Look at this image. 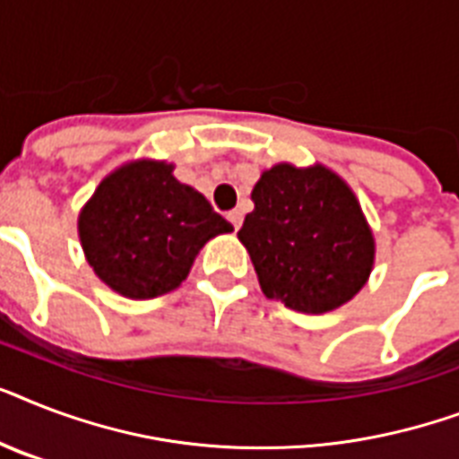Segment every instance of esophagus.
<instances>
[{"label": "esophagus", "mask_w": 459, "mask_h": 459, "mask_svg": "<svg viewBox=\"0 0 459 459\" xmlns=\"http://www.w3.org/2000/svg\"><path fill=\"white\" fill-rule=\"evenodd\" d=\"M229 221L233 223V229H240V223H243V212L240 209H233V212H229Z\"/></svg>", "instance_id": "esophagus-1"}]
</instances>
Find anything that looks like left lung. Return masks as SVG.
I'll return each mask as SVG.
<instances>
[{"label":"left lung","instance_id":"left-lung-1","mask_svg":"<svg viewBox=\"0 0 459 459\" xmlns=\"http://www.w3.org/2000/svg\"><path fill=\"white\" fill-rule=\"evenodd\" d=\"M238 230L262 293L302 314L350 302L369 281L377 240L352 187L328 166L262 171Z\"/></svg>","mask_w":459,"mask_h":459}]
</instances>
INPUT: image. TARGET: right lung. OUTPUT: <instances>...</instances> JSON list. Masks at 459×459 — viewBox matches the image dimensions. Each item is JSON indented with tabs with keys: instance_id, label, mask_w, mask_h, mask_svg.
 <instances>
[{
	"instance_id": "add662e5",
	"label": "right lung",
	"mask_w": 459,
	"mask_h": 459,
	"mask_svg": "<svg viewBox=\"0 0 459 459\" xmlns=\"http://www.w3.org/2000/svg\"><path fill=\"white\" fill-rule=\"evenodd\" d=\"M230 230L207 197L180 183L164 159H133L114 169L78 214L88 264L114 293L131 300L176 290L204 243Z\"/></svg>"
}]
</instances>
